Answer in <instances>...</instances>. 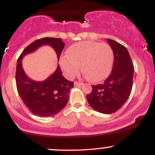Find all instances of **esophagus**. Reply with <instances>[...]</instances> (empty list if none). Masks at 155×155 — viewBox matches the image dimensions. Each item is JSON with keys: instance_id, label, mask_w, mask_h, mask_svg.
Here are the masks:
<instances>
[{"instance_id": "esophagus-1", "label": "esophagus", "mask_w": 155, "mask_h": 155, "mask_svg": "<svg viewBox=\"0 0 155 155\" xmlns=\"http://www.w3.org/2000/svg\"><path fill=\"white\" fill-rule=\"evenodd\" d=\"M82 84L83 83H81V82H74V85L76 86V87H80V86H82Z\"/></svg>"}]
</instances>
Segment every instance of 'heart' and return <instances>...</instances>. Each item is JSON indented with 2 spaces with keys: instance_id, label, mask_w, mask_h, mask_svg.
<instances>
[{
  "instance_id": "b5f03b06",
  "label": "heart",
  "mask_w": 155,
  "mask_h": 155,
  "mask_svg": "<svg viewBox=\"0 0 155 155\" xmlns=\"http://www.w3.org/2000/svg\"><path fill=\"white\" fill-rule=\"evenodd\" d=\"M113 61V50L108 44L85 41L70 46L66 56L60 59V66L65 76L73 79L81 65L84 76L91 82H98L110 74Z\"/></svg>"
}]
</instances>
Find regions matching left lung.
I'll return each instance as SVG.
<instances>
[{"label": "left lung", "instance_id": "1", "mask_svg": "<svg viewBox=\"0 0 155 155\" xmlns=\"http://www.w3.org/2000/svg\"><path fill=\"white\" fill-rule=\"evenodd\" d=\"M107 41L114 55L112 71L103 83L92 85V91L86 97L93 109L106 114L121 108L128 99L134 71L127 49L111 39Z\"/></svg>", "mask_w": 155, "mask_h": 155}]
</instances>
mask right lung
Returning a JSON list of instances; mask_svg holds the SVG:
<instances>
[{"label": "right lung", "mask_w": 155, "mask_h": 155, "mask_svg": "<svg viewBox=\"0 0 155 155\" xmlns=\"http://www.w3.org/2000/svg\"><path fill=\"white\" fill-rule=\"evenodd\" d=\"M44 45L53 48L58 61L64 48V43L61 38H44L35 40L24 49L19 56L15 79L18 92L24 105L34 115L46 117L54 116L66 106L73 82L67 80L62 76L58 64L55 72L41 82L32 80L26 74L22 67L23 58Z\"/></svg>", "instance_id": "add662e5"}]
</instances>
